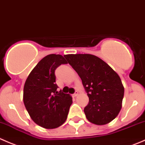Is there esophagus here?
<instances>
[{"label": "esophagus", "mask_w": 145, "mask_h": 145, "mask_svg": "<svg viewBox=\"0 0 145 145\" xmlns=\"http://www.w3.org/2000/svg\"><path fill=\"white\" fill-rule=\"evenodd\" d=\"M77 95H78V92H77V91H75V92H74V94H72V97H77Z\"/></svg>", "instance_id": "esophagus-1"}]
</instances>
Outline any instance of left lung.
<instances>
[{
  "instance_id": "obj_1",
  "label": "left lung",
  "mask_w": 145,
  "mask_h": 145,
  "mask_svg": "<svg viewBox=\"0 0 145 145\" xmlns=\"http://www.w3.org/2000/svg\"><path fill=\"white\" fill-rule=\"evenodd\" d=\"M77 72L89 97L84 112L87 120L105 125L119 114L124 96L120 77L106 63L91 54L64 55Z\"/></svg>"
}]
</instances>
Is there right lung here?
<instances>
[{
	"label": "right lung",
	"instance_id": "1",
	"mask_svg": "<svg viewBox=\"0 0 145 145\" xmlns=\"http://www.w3.org/2000/svg\"><path fill=\"white\" fill-rule=\"evenodd\" d=\"M68 63L61 55L50 54L41 60L29 74L24 86L23 101L33 121L53 129L66 121L72 103L68 94L57 91L55 71Z\"/></svg>",
	"mask_w": 145,
	"mask_h": 145
}]
</instances>
